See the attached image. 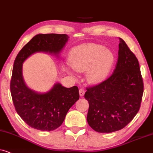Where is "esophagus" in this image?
Masks as SVG:
<instances>
[{"label":"esophagus","mask_w":153,"mask_h":153,"mask_svg":"<svg viewBox=\"0 0 153 153\" xmlns=\"http://www.w3.org/2000/svg\"><path fill=\"white\" fill-rule=\"evenodd\" d=\"M79 94H80V97H83L85 94V90L83 89H80V90H79Z\"/></svg>","instance_id":"esophagus-1"}]
</instances>
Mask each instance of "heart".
I'll list each match as a JSON object with an SVG mask.
<instances>
[{
  "label": "heart",
  "instance_id": "b5f03b06",
  "mask_svg": "<svg viewBox=\"0 0 153 153\" xmlns=\"http://www.w3.org/2000/svg\"><path fill=\"white\" fill-rule=\"evenodd\" d=\"M68 62L75 71H87V80L96 84L107 78L114 64L115 55L104 46L87 43L73 48L69 52Z\"/></svg>",
  "mask_w": 153,
  "mask_h": 153
}]
</instances>
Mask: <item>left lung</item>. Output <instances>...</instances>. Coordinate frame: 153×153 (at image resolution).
I'll use <instances>...</instances> for the list:
<instances>
[{"label":"left lung","instance_id":"obj_1","mask_svg":"<svg viewBox=\"0 0 153 153\" xmlns=\"http://www.w3.org/2000/svg\"><path fill=\"white\" fill-rule=\"evenodd\" d=\"M143 83L138 61L120 38L118 59L107 80L87 88V120L97 132L111 133L123 129L139 111Z\"/></svg>","mask_w":153,"mask_h":153}]
</instances>
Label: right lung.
Returning a JSON list of instances; mask_svg holds the SVG:
<instances>
[{
  "label": "right lung",
  "mask_w": 153,
  "mask_h": 153,
  "mask_svg": "<svg viewBox=\"0 0 153 153\" xmlns=\"http://www.w3.org/2000/svg\"><path fill=\"white\" fill-rule=\"evenodd\" d=\"M66 34H38L18 53L10 82L13 101L20 117L30 127L53 131L62 125L68 110L79 99L78 87L67 88L56 82L50 90L39 93L26 86L22 66L26 59L37 52L57 56L68 40Z\"/></svg>",
  "instance_id": "right-lung-1"
}]
</instances>
